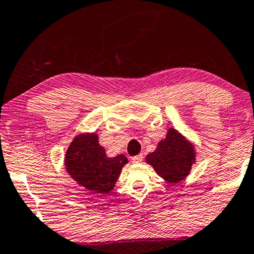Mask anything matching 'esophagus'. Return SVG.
<instances>
[{
  "mask_svg": "<svg viewBox=\"0 0 254 254\" xmlns=\"http://www.w3.org/2000/svg\"><path fill=\"white\" fill-rule=\"evenodd\" d=\"M131 161H132L133 164H139V162L143 161V154H138L136 157H132Z\"/></svg>",
  "mask_w": 254,
  "mask_h": 254,
  "instance_id": "34e87169",
  "label": "esophagus"
}]
</instances>
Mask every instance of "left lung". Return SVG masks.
<instances>
[{
	"label": "left lung",
	"instance_id": "1",
	"mask_svg": "<svg viewBox=\"0 0 254 254\" xmlns=\"http://www.w3.org/2000/svg\"><path fill=\"white\" fill-rule=\"evenodd\" d=\"M195 161L194 145L174 127H170L166 138L159 141L154 152L146 155L147 164L170 185L185 180Z\"/></svg>",
	"mask_w": 254,
	"mask_h": 254
}]
</instances>
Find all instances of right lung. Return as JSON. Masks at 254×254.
Masks as SVG:
<instances>
[{
    "instance_id": "add662e5",
    "label": "right lung",
    "mask_w": 254,
    "mask_h": 254,
    "mask_svg": "<svg viewBox=\"0 0 254 254\" xmlns=\"http://www.w3.org/2000/svg\"><path fill=\"white\" fill-rule=\"evenodd\" d=\"M127 164L124 154L108 157L95 132L80 133L69 144L65 154V168L74 181L94 194H108Z\"/></svg>"
}]
</instances>
